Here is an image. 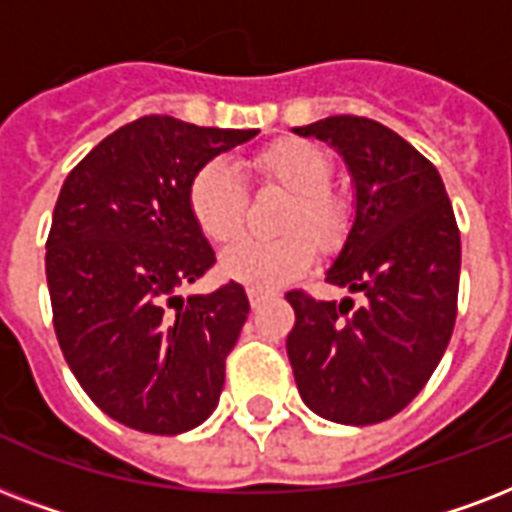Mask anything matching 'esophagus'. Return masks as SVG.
Here are the masks:
<instances>
[{"label": "esophagus", "instance_id": "34e87169", "mask_svg": "<svg viewBox=\"0 0 512 512\" xmlns=\"http://www.w3.org/2000/svg\"><path fill=\"white\" fill-rule=\"evenodd\" d=\"M267 299V293L261 291H253V288H248V301H251V307H259L261 301Z\"/></svg>", "mask_w": 512, "mask_h": 512}]
</instances>
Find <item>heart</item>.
I'll return each instance as SVG.
<instances>
[{"label": "heart", "instance_id": "obj_1", "mask_svg": "<svg viewBox=\"0 0 512 512\" xmlns=\"http://www.w3.org/2000/svg\"><path fill=\"white\" fill-rule=\"evenodd\" d=\"M251 170L267 184L291 192L275 240L243 237L221 253V272L253 291H272L310 267L315 248H331L347 229V205L334 194V162L323 146L304 138H283L253 154ZM189 211L202 235L213 243H232L243 232L248 192L229 160L205 162L189 181ZM310 234L313 240L306 237Z\"/></svg>", "mask_w": 512, "mask_h": 512}]
</instances>
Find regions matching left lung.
I'll return each mask as SVG.
<instances>
[{"mask_svg": "<svg viewBox=\"0 0 512 512\" xmlns=\"http://www.w3.org/2000/svg\"><path fill=\"white\" fill-rule=\"evenodd\" d=\"M299 136L328 141L355 181V221L326 280L363 296L312 299L285 350L301 400L339 425H376L417 398L457 320L459 227L441 173L406 138L368 117H326Z\"/></svg>", "mask_w": 512, "mask_h": 512, "instance_id": "left-lung-1", "label": "left lung"}]
</instances>
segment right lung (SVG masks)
<instances>
[{"label":"right lung","instance_id":"1","mask_svg":"<svg viewBox=\"0 0 512 512\" xmlns=\"http://www.w3.org/2000/svg\"><path fill=\"white\" fill-rule=\"evenodd\" d=\"M256 133L149 114L63 181L45 253L55 336L82 390L120 425L178 435L219 403L251 304L235 280L178 296L216 264L189 211V181Z\"/></svg>","mask_w":512,"mask_h":512}]
</instances>
